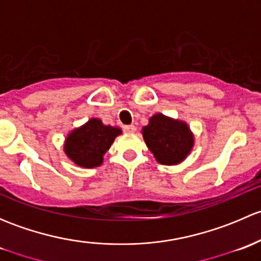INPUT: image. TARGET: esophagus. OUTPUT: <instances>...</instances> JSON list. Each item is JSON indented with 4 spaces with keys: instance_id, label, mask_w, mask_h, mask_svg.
<instances>
[{
    "instance_id": "34e87169",
    "label": "esophagus",
    "mask_w": 261,
    "mask_h": 261,
    "mask_svg": "<svg viewBox=\"0 0 261 261\" xmlns=\"http://www.w3.org/2000/svg\"><path fill=\"white\" fill-rule=\"evenodd\" d=\"M123 131L127 134H133L136 131V127L134 125H126V126H123Z\"/></svg>"
}]
</instances>
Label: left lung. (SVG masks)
I'll return each instance as SVG.
<instances>
[{
    "label": "left lung",
    "mask_w": 261,
    "mask_h": 261,
    "mask_svg": "<svg viewBox=\"0 0 261 261\" xmlns=\"http://www.w3.org/2000/svg\"><path fill=\"white\" fill-rule=\"evenodd\" d=\"M143 138L156 162L164 165L179 164L194 144L193 134L184 121L163 114L149 118V123L143 127Z\"/></svg>",
    "instance_id": "1"
}]
</instances>
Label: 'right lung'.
Segmentation results:
<instances>
[{"label":"right lung","mask_w":261,"mask_h":261,"mask_svg":"<svg viewBox=\"0 0 261 261\" xmlns=\"http://www.w3.org/2000/svg\"><path fill=\"white\" fill-rule=\"evenodd\" d=\"M122 133L120 127L103 125L99 118H91L74 128L65 139L64 152L82 168H96L103 162V155Z\"/></svg>","instance_id":"right-lung-1"}]
</instances>
